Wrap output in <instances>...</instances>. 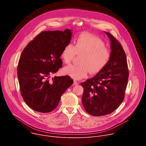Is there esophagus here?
<instances>
[{
    "label": "esophagus",
    "instance_id": "34e87169",
    "mask_svg": "<svg viewBox=\"0 0 146 146\" xmlns=\"http://www.w3.org/2000/svg\"><path fill=\"white\" fill-rule=\"evenodd\" d=\"M78 84V82L77 81H76L74 80V82H73V86H76V85H77Z\"/></svg>",
    "mask_w": 146,
    "mask_h": 146
}]
</instances>
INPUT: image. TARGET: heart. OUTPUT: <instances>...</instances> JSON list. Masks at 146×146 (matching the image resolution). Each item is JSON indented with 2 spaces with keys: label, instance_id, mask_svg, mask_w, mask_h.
<instances>
[{
  "label": "heart",
  "instance_id": "obj_1",
  "mask_svg": "<svg viewBox=\"0 0 146 146\" xmlns=\"http://www.w3.org/2000/svg\"><path fill=\"white\" fill-rule=\"evenodd\" d=\"M77 55H81L79 65L65 66L62 72L73 79L80 80L87 76L88 72L96 74L108 65L111 57L109 49L99 37L82 33L76 39L74 46L68 43L64 47L60 56L65 63L69 64Z\"/></svg>",
  "mask_w": 146,
  "mask_h": 146
}]
</instances>
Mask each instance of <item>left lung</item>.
I'll return each mask as SVG.
<instances>
[{
	"label": "left lung",
	"instance_id": "obj_1",
	"mask_svg": "<svg viewBox=\"0 0 146 146\" xmlns=\"http://www.w3.org/2000/svg\"><path fill=\"white\" fill-rule=\"evenodd\" d=\"M105 32L111 43L109 63L100 73L80 84L84 88L83 106L94 116L108 115L119 107L125 97L129 77L126 54L122 46L111 34Z\"/></svg>",
	"mask_w": 146,
	"mask_h": 146
}]
</instances>
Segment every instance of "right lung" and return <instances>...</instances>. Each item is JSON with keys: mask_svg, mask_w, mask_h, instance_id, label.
<instances>
[{"mask_svg": "<svg viewBox=\"0 0 146 146\" xmlns=\"http://www.w3.org/2000/svg\"><path fill=\"white\" fill-rule=\"evenodd\" d=\"M72 36L69 29L41 32L22 52L17 68L20 92L33 110L48 113L54 110L62 95L73 83L69 76L48 80L62 67L61 52Z\"/></svg>", "mask_w": 146, "mask_h": 146, "instance_id": "right-lung-1", "label": "right lung"}]
</instances>
